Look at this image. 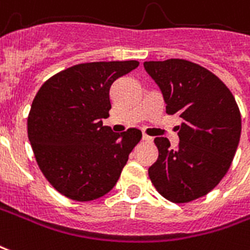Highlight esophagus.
Here are the masks:
<instances>
[{
	"label": "esophagus",
	"instance_id": "1",
	"mask_svg": "<svg viewBox=\"0 0 250 250\" xmlns=\"http://www.w3.org/2000/svg\"><path fill=\"white\" fill-rule=\"evenodd\" d=\"M142 139L144 140V142H152V138L151 136H148L147 134H143V136H142Z\"/></svg>",
	"mask_w": 250,
	"mask_h": 250
}]
</instances>
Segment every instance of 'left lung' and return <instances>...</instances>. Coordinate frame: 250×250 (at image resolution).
I'll return each mask as SVG.
<instances>
[{"instance_id": "left-lung-1", "label": "left lung", "mask_w": 250, "mask_h": 250, "mask_svg": "<svg viewBox=\"0 0 250 250\" xmlns=\"http://www.w3.org/2000/svg\"><path fill=\"white\" fill-rule=\"evenodd\" d=\"M166 102L182 119L179 146L156 138L158 160L151 182L172 203H189L217 186L228 172L241 135V115L232 92L209 70L186 59L144 62Z\"/></svg>"}]
</instances>
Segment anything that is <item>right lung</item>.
<instances>
[{
	"label": "right lung",
	"instance_id": "1",
	"mask_svg": "<svg viewBox=\"0 0 250 250\" xmlns=\"http://www.w3.org/2000/svg\"><path fill=\"white\" fill-rule=\"evenodd\" d=\"M138 66V61L75 64L37 92L27 136L47 182L68 199L91 201L108 193L142 139L138 128L116 134L102 122L108 118L112 83Z\"/></svg>",
	"mask_w": 250,
	"mask_h": 250
}]
</instances>
